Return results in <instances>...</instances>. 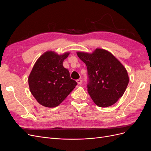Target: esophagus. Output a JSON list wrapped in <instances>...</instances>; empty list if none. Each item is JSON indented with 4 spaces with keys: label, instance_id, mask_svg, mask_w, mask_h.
<instances>
[{
    "label": "esophagus",
    "instance_id": "esophagus-1",
    "mask_svg": "<svg viewBox=\"0 0 151 151\" xmlns=\"http://www.w3.org/2000/svg\"><path fill=\"white\" fill-rule=\"evenodd\" d=\"M77 83L78 84L81 85V84H82V83H83V81H82L81 79H78V80H77Z\"/></svg>",
    "mask_w": 151,
    "mask_h": 151
}]
</instances>
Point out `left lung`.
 Wrapping results in <instances>:
<instances>
[{
    "instance_id": "1",
    "label": "left lung",
    "mask_w": 151,
    "mask_h": 151,
    "mask_svg": "<svg viewBox=\"0 0 151 151\" xmlns=\"http://www.w3.org/2000/svg\"><path fill=\"white\" fill-rule=\"evenodd\" d=\"M87 66L88 91L97 106L104 108L115 104L124 94L129 82L127 70L113 55L102 48L93 53L77 52Z\"/></svg>"
}]
</instances>
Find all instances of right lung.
<instances>
[{
  "mask_svg": "<svg viewBox=\"0 0 151 151\" xmlns=\"http://www.w3.org/2000/svg\"><path fill=\"white\" fill-rule=\"evenodd\" d=\"M69 52L58 55L47 51L36 60L28 77L29 90L41 105L54 108L58 106L74 89L77 83L63 66Z\"/></svg>",
  "mask_w": 151,
  "mask_h": 151,
  "instance_id": "add662e5",
  "label": "right lung"
}]
</instances>
